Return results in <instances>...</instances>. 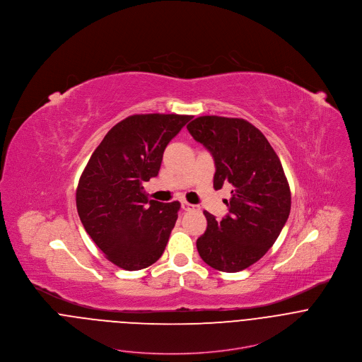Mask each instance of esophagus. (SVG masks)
<instances>
[{
    "label": "esophagus",
    "mask_w": 362,
    "mask_h": 362,
    "mask_svg": "<svg viewBox=\"0 0 362 362\" xmlns=\"http://www.w3.org/2000/svg\"><path fill=\"white\" fill-rule=\"evenodd\" d=\"M181 206H182L184 210H187V211H191V210L199 211V210H201V207L198 206V205H192V204H189V202H187V201H182V202H181Z\"/></svg>",
    "instance_id": "obj_1"
}]
</instances>
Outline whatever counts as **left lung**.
Instances as JSON below:
<instances>
[{"label": "left lung", "mask_w": 362, "mask_h": 362, "mask_svg": "<svg viewBox=\"0 0 362 362\" xmlns=\"http://www.w3.org/2000/svg\"><path fill=\"white\" fill-rule=\"evenodd\" d=\"M213 156L214 189L231 184L228 214L209 211L197 248L210 267L234 273L258 262L280 235L291 209V192L279 156L264 135L243 118L204 115L188 127Z\"/></svg>", "instance_id": "1"}]
</instances>
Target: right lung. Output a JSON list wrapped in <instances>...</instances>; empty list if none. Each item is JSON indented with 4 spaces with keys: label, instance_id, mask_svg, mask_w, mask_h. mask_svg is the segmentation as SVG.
Here are the masks:
<instances>
[{
    "label": "right lung",
    "instance_id": "obj_1",
    "mask_svg": "<svg viewBox=\"0 0 362 362\" xmlns=\"http://www.w3.org/2000/svg\"><path fill=\"white\" fill-rule=\"evenodd\" d=\"M192 115L135 114L114 125L90 156L76 188L81 221L105 258L125 270L153 264L175 226L180 202L149 199L168 142Z\"/></svg>",
    "mask_w": 362,
    "mask_h": 362
}]
</instances>
